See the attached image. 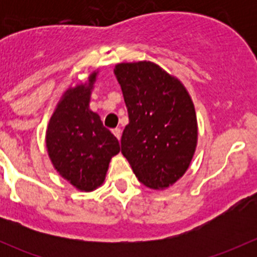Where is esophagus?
Returning a JSON list of instances; mask_svg holds the SVG:
<instances>
[{
  "mask_svg": "<svg viewBox=\"0 0 257 257\" xmlns=\"http://www.w3.org/2000/svg\"><path fill=\"white\" fill-rule=\"evenodd\" d=\"M112 132H113L114 136L116 137V139H118V141H119V139H120V137H121V131H120V129L115 128V129H113Z\"/></svg>",
  "mask_w": 257,
  "mask_h": 257,
  "instance_id": "obj_1",
  "label": "esophagus"
}]
</instances>
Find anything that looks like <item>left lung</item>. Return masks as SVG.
<instances>
[{
  "mask_svg": "<svg viewBox=\"0 0 257 257\" xmlns=\"http://www.w3.org/2000/svg\"><path fill=\"white\" fill-rule=\"evenodd\" d=\"M114 74L129 116L121 154L145 186L159 190L173 185L188 170L198 143L188 90L153 62L119 63Z\"/></svg>",
  "mask_w": 257,
  "mask_h": 257,
  "instance_id": "left-lung-1",
  "label": "left lung"
}]
</instances>
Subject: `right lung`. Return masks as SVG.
Segmentation results:
<instances>
[{"instance_id":"obj_1","label":"right lung","mask_w":257,"mask_h":257,"mask_svg":"<svg viewBox=\"0 0 257 257\" xmlns=\"http://www.w3.org/2000/svg\"><path fill=\"white\" fill-rule=\"evenodd\" d=\"M97 73L93 72L85 84L66 90L46 132V147L53 167L82 191H93L102 185L110 159L120 150L118 139L89 109Z\"/></svg>"}]
</instances>
